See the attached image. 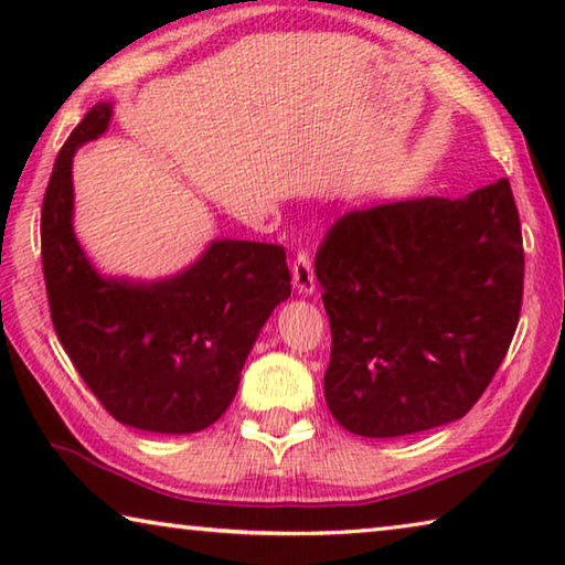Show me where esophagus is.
I'll return each instance as SVG.
<instances>
[{"mask_svg":"<svg viewBox=\"0 0 565 565\" xmlns=\"http://www.w3.org/2000/svg\"><path fill=\"white\" fill-rule=\"evenodd\" d=\"M291 274H294V286L301 294H313V289H317V274H313V264H311L309 254H306L303 248L299 254H296Z\"/></svg>","mask_w":565,"mask_h":565,"instance_id":"esophagus-1","label":"esophagus"}]
</instances>
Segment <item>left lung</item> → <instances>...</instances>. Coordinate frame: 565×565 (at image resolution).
Instances as JSON below:
<instances>
[{
	"label": "left lung",
	"instance_id": "obj_1",
	"mask_svg": "<svg viewBox=\"0 0 565 565\" xmlns=\"http://www.w3.org/2000/svg\"><path fill=\"white\" fill-rule=\"evenodd\" d=\"M331 323L323 394L366 438L466 416L519 327L523 236L509 179L466 199L349 212L317 252Z\"/></svg>",
	"mask_w": 565,
	"mask_h": 565
}]
</instances>
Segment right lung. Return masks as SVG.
I'll list each match as a JSON object with an SVG mask.
<instances>
[{
    "instance_id": "right-lung-1",
    "label": "right lung",
    "mask_w": 565,
    "mask_h": 565,
    "mask_svg": "<svg viewBox=\"0 0 565 565\" xmlns=\"http://www.w3.org/2000/svg\"><path fill=\"white\" fill-rule=\"evenodd\" d=\"M109 119L107 102L87 111L46 184L42 269L52 323L84 384L119 424L194 434L222 418L262 327L291 296L286 252L222 238L171 279H104L72 228V157Z\"/></svg>"
}]
</instances>
